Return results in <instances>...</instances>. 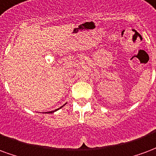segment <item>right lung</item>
I'll return each instance as SVG.
<instances>
[{"instance_id":"add662e5","label":"right lung","mask_w":156,"mask_h":156,"mask_svg":"<svg viewBox=\"0 0 156 156\" xmlns=\"http://www.w3.org/2000/svg\"><path fill=\"white\" fill-rule=\"evenodd\" d=\"M66 104H65V105H62V106H61V107H60V108H58V109H56V110H55V111H48V112H45V113H47V114H50V113H53V112H55V111H58V110H59V109H61V108H62V107H63V106H64V105H66Z\"/></svg>"}]
</instances>
